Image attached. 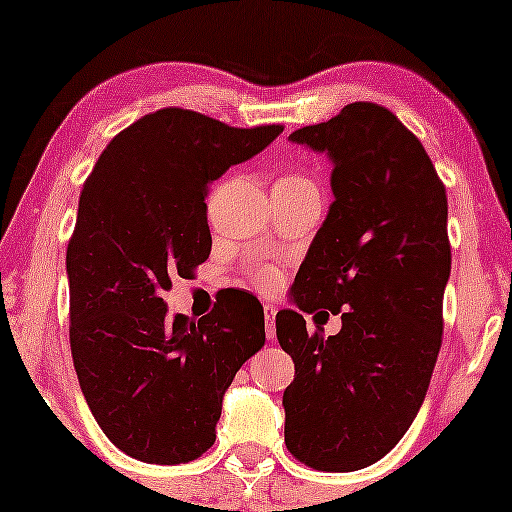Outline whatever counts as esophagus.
Returning a JSON list of instances; mask_svg holds the SVG:
<instances>
[{"mask_svg":"<svg viewBox=\"0 0 512 512\" xmlns=\"http://www.w3.org/2000/svg\"><path fill=\"white\" fill-rule=\"evenodd\" d=\"M264 332L269 339H274L276 334V305L264 303Z\"/></svg>","mask_w":512,"mask_h":512,"instance_id":"1","label":"esophagus"}]
</instances>
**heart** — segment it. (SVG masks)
I'll return each mask as SVG.
<instances>
[{
    "label": "heart",
    "mask_w": 512,
    "mask_h": 512,
    "mask_svg": "<svg viewBox=\"0 0 512 512\" xmlns=\"http://www.w3.org/2000/svg\"><path fill=\"white\" fill-rule=\"evenodd\" d=\"M281 180H308V178H303V175H286V178H281ZM252 279H255L257 289L260 291H274L276 284H279V269L260 267L255 274H252Z\"/></svg>",
    "instance_id": "b5f03b06"
}]
</instances>
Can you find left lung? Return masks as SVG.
<instances>
[{"instance_id":"8db88e82","label":"left lung","mask_w":512,"mask_h":512,"mask_svg":"<svg viewBox=\"0 0 512 512\" xmlns=\"http://www.w3.org/2000/svg\"><path fill=\"white\" fill-rule=\"evenodd\" d=\"M291 142L332 158L334 202L293 281L303 312L343 315L322 338L276 313L296 363L284 392L286 448L320 472H356L402 440L443 344L450 276L448 195L424 144L395 113L358 101Z\"/></svg>"}]
</instances>
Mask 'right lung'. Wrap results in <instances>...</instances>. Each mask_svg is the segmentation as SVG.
Returning <instances> with one entry per match:
<instances>
[{
	"label": "right lung",
	"mask_w": 512,
	"mask_h": 512,
	"mask_svg": "<svg viewBox=\"0 0 512 512\" xmlns=\"http://www.w3.org/2000/svg\"><path fill=\"white\" fill-rule=\"evenodd\" d=\"M281 132L163 108L122 129L84 182L67 245L69 344L88 409L134 460L204 455L223 392L264 346L252 293H223L202 320L168 317L163 293L209 260L211 180Z\"/></svg>",
	"instance_id": "right-lung-1"
}]
</instances>
